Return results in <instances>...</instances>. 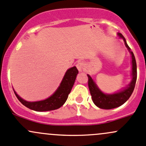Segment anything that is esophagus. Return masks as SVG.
<instances>
[{
	"label": "esophagus",
	"mask_w": 146,
	"mask_h": 146,
	"mask_svg": "<svg viewBox=\"0 0 146 146\" xmlns=\"http://www.w3.org/2000/svg\"><path fill=\"white\" fill-rule=\"evenodd\" d=\"M83 66H84V64L83 62H82V61H79V62H78L77 64H76V67H77L78 70H79V71H82V68H83Z\"/></svg>",
	"instance_id": "1"
}]
</instances>
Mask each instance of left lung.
<instances>
[{"instance_id":"left-lung-1","label":"left lung","mask_w":146,"mask_h":146,"mask_svg":"<svg viewBox=\"0 0 146 146\" xmlns=\"http://www.w3.org/2000/svg\"><path fill=\"white\" fill-rule=\"evenodd\" d=\"M118 36L124 40L126 47H127V49L131 54L133 78L129 87H127L123 91L113 94H105L100 91V90L98 88L93 80L92 79V78L89 75H87L89 89H90L93 102L94 103L96 106L102 108V109H113V108H117V107L120 106L122 104H125L126 101L128 100L129 98L131 96V94L134 91L135 85H136V78H137V68H136V62L134 53L130 51V47L127 45L124 36L121 33H118Z\"/></svg>"}]
</instances>
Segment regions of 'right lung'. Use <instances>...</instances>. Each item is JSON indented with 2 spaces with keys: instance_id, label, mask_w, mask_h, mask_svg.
I'll list each match as a JSON object with an SVG mask.
<instances>
[{
  "instance_id": "1",
  "label": "right lung",
  "mask_w": 146,
  "mask_h": 146,
  "mask_svg": "<svg viewBox=\"0 0 146 146\" xmlns=\"http://www.w3.org/2000/svg\"><path fill=\"white\" fill-rule=\"evenodd\" d=\"M78 73V70L76 66L69 68L63 78L59 88L50 97L45 100L36 101V102H29L19 97L15 91L14 92L18 100L20 101L23 105L31 110L42 112L58 109L64 105V103L68 99V94H70L72 87L74 85Z\"/></svg>"
}]
</instances>
